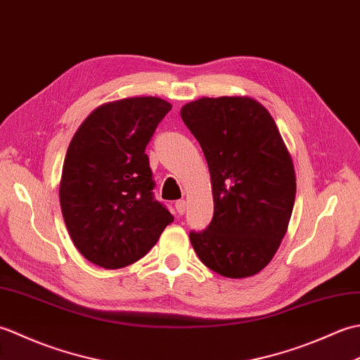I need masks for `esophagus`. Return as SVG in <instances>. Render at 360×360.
<instances>
[{"mask_svg": "<svg viewBox=\"0 0 360 360\" xmlns=\"http://www.w3.org/2000/svg\"><path fill=\"white\" fill-rule=\"evenodd\" d=\"M174 205H176V212H178L179 215H184L186 207H187V202L184 200H179V201H176Z\"/></svg>", "mask_w": 360, "mask_h": 360, "instance_id": "obj_1", "label": "esophagus"}]
</instances>
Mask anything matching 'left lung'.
I'll list each match as a JSON object with an SVG mask.
<instances>
[{"label": "left lung", "instance_id": "8db88e82", "mask_svg": "<svg viewBox=\"0 0 360 360\" xmlns=\"http://www.w3.org/2000/svg\"><path fill=\"white\" fill-rule=\"evenodd\" d=\"M181 117L207 160L213 218L190 232L201 262L229 278L252 277L269 264L288 231L295 172L275 120L250 97H202Z\"/></svg>", "mask_w": 360, "mask_h": 360}]
</instances>
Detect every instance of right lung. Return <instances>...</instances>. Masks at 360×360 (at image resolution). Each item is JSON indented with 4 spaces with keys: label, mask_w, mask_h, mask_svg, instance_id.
Returning <instances> with one entry per match:
<instances>
[{
    "label": "right lung",
    "mask_w": 360,
    "mask_h": 360,
    "mask_svg": "<svg viewBox=\"0 0 360 360\" xmlns=\"http://www.w3.org/2000/svg\"><path fill=\"white\" fill-rule=\"evenodd\" d=\"M172 105L159 97L103 103L68 147L60 207L74 246L88 262L120 269L158 243L173 215L155 201L145 148Z\"/></svg>",
    "instance_id": "right-lung-1"
}]
</instances>
